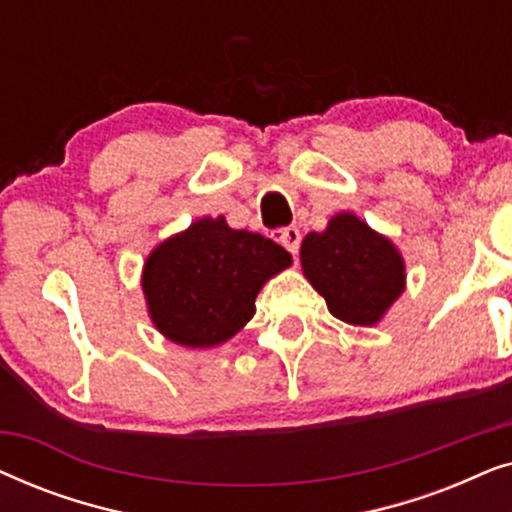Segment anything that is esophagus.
I'll list each match as a JSON object with an SVG mask.
<instances>
[{
    "label": "esophagus",
    "mask_w": 512,
    "mask_h": 512,
    "mask_svg": "<svg viewBox=\"0 0 512 512\" xmlns=\"http://www.w3.org/2000/svg\"><path fill=\"white\" fill-rule=\"evenodd\" d=\"M275 240H277L279 244H284V247L289 249L293 256H296L298 249H300V240H303V235H300V230H298L296 226H289V228L277 230Z\"/></svg>",
    "instance_id": "34e87169"
}]
</instances>
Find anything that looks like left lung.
Listing matches in <instances>:
<instances>
[{
	"mask_svg": "<svg viewBox=\"0 0 512 512\" xmlns=\"http://www.w3.org/2000/svg\"><path fill=\"white\" fill-rule=\"evenodd\" d=\"M300 261L333 317L347 324H375L403 291V261L394 244L354 214H338L324 233L307 235Z\"/></svg>",
	"mask_w": 512,
	"mask_h": 512,
	"instance_id": "left-lung-1",
	"label": "left lung"
}]
</instances>
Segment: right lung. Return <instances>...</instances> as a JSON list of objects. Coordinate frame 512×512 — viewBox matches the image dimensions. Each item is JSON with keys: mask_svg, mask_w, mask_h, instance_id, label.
<instances>
[{"mask_svg": "<svg viewBox=\"0 0 512 512\" xmlns=\"http://www.w3.org/2000/svg\"><path fill=\"white\" fill-rule=\"evenodd\" d=\"M291 263L277 242L219 219L195 221L160 244L142 286L158 331L186 347H214L254 317L265 279Z\"/></svg>", "mask_w": 512, "mask_h": 512, "instance_id": "obj_1", "label": "right lung"}]
</instances>
